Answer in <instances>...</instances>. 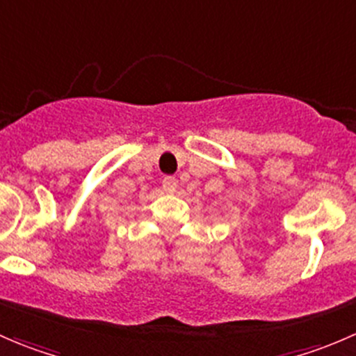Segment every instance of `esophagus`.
<instances>
[{"instance_id":"34e87169","label":"esophagus","mask_w":356,"mask_h":356,"mask_svg":"<svg viewBox=\"0 0 356 356\" xmlns=\"http://www.w3.org/2000/svg\"><path fill=\"white\" fill-rule=\"evenodd\" d=\"M161 186H163V189L167 193H175V189H177V179L172 177V175H167L161 181Z\"/></svg>"}]
</instances>
